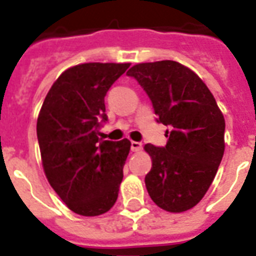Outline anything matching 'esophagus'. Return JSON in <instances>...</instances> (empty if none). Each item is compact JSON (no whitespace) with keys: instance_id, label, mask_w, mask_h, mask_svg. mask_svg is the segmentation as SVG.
Returning a JSON list of instances; mask_svg holds the SVG:
<instances>
[{"instance_id":"esophagus-1","label":"esophagus","mask_w":256,"mask_h":256,"mask_svg":"<svg viewBox=\"0 0 256 256\" xmlns=\"http://www.w3.org/2000/svg\"><path fill=\"white\" fill-rule=\"evenodd\" d=\"M130 150L132 151H140L142 143L140 142H130Z\"/></svg>"}]
</instances>
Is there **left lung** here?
Here are the masks:
<instances>
[{"mask_svg":"<svg viewBox=\"0 0 256 256\" xmlns=\"http://www.w3.org/2000/svg\"><path fill=\"white\" fill-rule=\"evenodd\" d=\"M148 95L156 121L166 130V146L146 144L152 168L144 182L156 206L170 212L202 200L222 160L225 120L196 74L165 60L134 65L126 72Z\"/></svg>","mask_w":256,"mask_h":256,"instance_id":"left-lung-1","label":"left lung"}]
</instances>
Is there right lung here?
Masks as SVG:
<instances>
[{
  "label": "right lung",
  "instance_id": "right-lung-1",
  "mask_svg": "<svg viewBox=\"0 0 256 256\" xmlns=\"http://www.w3.org/2000/svg\"><path fill=\"white\" fill-rule=\"evenodd\" d=\"M130 64L76 65L46 95L36 122L39 150L50 186L76 214L109 212L118 196L130 142L104 140L105 96Z\"/></svg>",
  "mask_w": 256,
  "mask_h": 256
}]
</instances>
